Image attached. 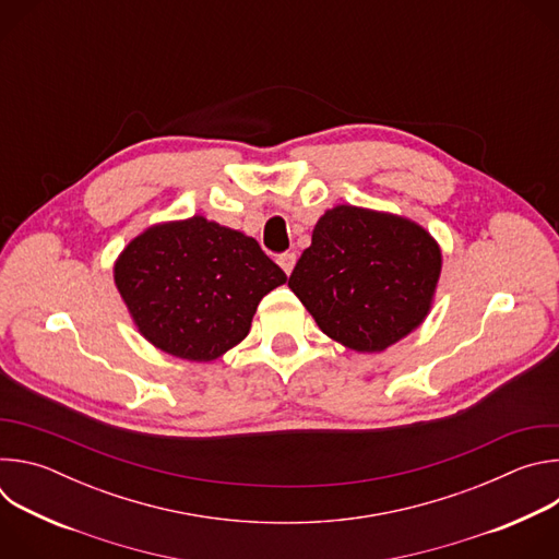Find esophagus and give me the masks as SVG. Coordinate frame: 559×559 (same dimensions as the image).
Segmentation results:
<instances>
[{
	"instance_id": "esophagus-1",
	"label": "esophagus",
	"mask_w": 559,
	"mask_h": 559,
	"mask_svg": "<svg viewBox=\"0 0 559 559\" xmlns=\"http://www.w3.org/2000/svg\"><path fill=\"white\" fill-rule=\"evenodd\" d=\"M276 261H278V265L283 267V272L289 276L292 270H294V265H296V254H294V252H285V254H281Z\"/></svg>"
}]
</instances>
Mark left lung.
Segmentation results:
<instances>
[{
    "label": "left lung",
    "instance_id": "8db88e82",
    "mask_svg": "<svg viewBox=\"0 0 559 559\" xmlns=\"http://www.w3.org/2000/svg\"><path fill=\"white\" fill-rule=\"evenodd\" d=\"M440 270V246L423 225L336 205L318 218L287 285L323 334L376 354L423 325Z\"/></svg>",
    "mask_w": 559,
    "mask_h": 559
}]
</instances>
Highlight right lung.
I'll list each match as a JSON object with an SVG mask.
<instances>
[{
    "label": "right lung",
    "instance_id": "add662e5",
    "mask_svg": "<svg viewBox=\"0 0 559 559\" xmlns=\"http://www.w3.org/2000/svg\"><path fill=\"white\" fill-rule=\"evenodd\" d=\"M285 281L252 236L199 214L143 229L115 261V285L139 334L192 362L241 343L261 298Z\"/></svg>",
    "mask_w": 559,
    "mask_h": 559
}]
</instances>
